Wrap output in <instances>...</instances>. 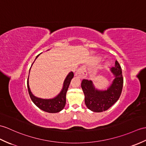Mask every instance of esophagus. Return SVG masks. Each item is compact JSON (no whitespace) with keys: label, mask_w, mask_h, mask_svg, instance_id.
Listing matches in <instances>:
<instances>
[{"label":"esophagus","mask_w":146,"mask_h":146,"mask_svg":"<svg viewBox=\"0 0 146 146\" xmlns=\"http://www.w3.org/2000/svg\"><path fill=\"white\" fill-rule=\"evenodd\" d=\"M75 76L79 77L80 78L83 79L86 78L87 76V72L86 70V66H81L80 68L76 71L75 73Z\"/></svg>","instance_id":"obj_1"}]
</instances>
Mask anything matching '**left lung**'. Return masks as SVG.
<instances>
[{
  "label": "left lung",
  "mask_w": 146,
  "mask_h": 146,
  "mask_svg": "<svg viewBox=\"0 0 146 146\" xmlns=\"http://www.w3.org/2000/svg\"><path fill=\"white\" fill-rule=\"evenodd\" d=\"M114 76L113 83L106 90H100L94 87L91 80H83L81 88L84 94V102L89 110L100 113L106 111L119 100L123 86L122 70L117 61L110 69Z\"/></svg>",
  "instance_id": "1"
}]
</instances>
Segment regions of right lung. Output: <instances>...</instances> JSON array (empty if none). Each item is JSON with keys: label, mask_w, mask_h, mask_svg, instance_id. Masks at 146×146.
Instances as JSON below:
<instances>
[{"label": "right lung", "mask_w": 146, "mask_h": 146, "mask_svg": "<svg viewBox=\"0 0 146 146\" xmlns=\"http://www.w3.org/2000/svg\"><path fill=\"white\" fill-rule=\"evenodd\" d=\"M39 55H37L36 56L35 60L37 58V57H38ZM33 63H32V65L33 64ZM31 67H30V68H31ZM73 76H74V73L73 72H71L68 73V74L66 76L65 81H64L62 91H60V93L58 94L56 96H55L53 98H52V99H42V98H37L35 96L33 95L32 93L31 92V90L30 89L29 78H28V80H27V87H28L29 93L30 96V98H31V100L33 102V103H34L37 107L39 108L40 110L50 113H58V112L62 111L63 108H65V106L66 104V92H67L71 80H72Z\"/></svg>", "instance_id": "obj_1"}]
</instances>
